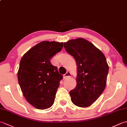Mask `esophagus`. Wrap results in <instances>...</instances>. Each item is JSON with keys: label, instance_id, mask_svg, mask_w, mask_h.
Returning <instances> with one entry per match:
<instances>
[{"label": "esophagus", "instance_id": "esophagus-1", "mask_svg": "<svg viewBox=\"0 0 127 127\" xmlns=\"http://www.w3.org/2000/svg\"><path fill=\"white\" fill-rule=\"evenodd\" d=\"M71 76V72H69V71H68L65 75H64L63 79H68V78L70 77Z\"/></svg>", "mask_w": 127, "mask_h": 127}]
</instances>
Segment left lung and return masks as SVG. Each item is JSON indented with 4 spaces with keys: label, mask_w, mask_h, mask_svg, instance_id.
Here are the masks:
<instances>
[{
    "label": "left lung",
    "mask_w": 127,
    "mask_h": 127,
    "mask_svg": "<svg viewBox=\"0 0 127 127\" xmlns=\"http://www.w3.org/2000/svg\"><path fill=\"white\" fill-rule=\"evenodd\" d=\"M64 47L77 65V85L69 92L71 101L79 107L90 106L106 87L109 71L106 58L92 43L81 37L64 42Z\"/></svg>",
    "instance_id": "8db88e82"
}]
</instances>
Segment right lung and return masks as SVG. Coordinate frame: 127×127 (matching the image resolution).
<instances>
[{
	"label": "right lung",
	"instance_id": "obj_1",
	"mask_svg": "<svg viewBox=\"0 0 127 127\" xmlns=\"http://www.w3.org/2000/svg\"><path fill=\"white\" fill-rule=\"evenodd\" d=\"M63 46V42L42 41L28 51L20 61L19 85L26 100L36 109H48L54 103L63 76L50 59Z\"/></svg>",
	"mask_w": 127,
	"mask_h": 127
}]
</instances>
